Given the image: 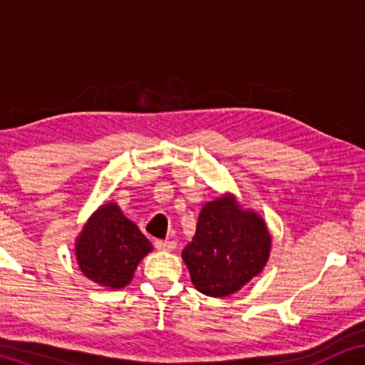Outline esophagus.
<instances>
[{"label": "esophagus", "instance_id": "34e87169", "mask_svg": "<svg viewBox=\"0 0 365 365\" xmlns=\"http://www.w3.org/2000/svg\"><path fill=\"white\" fill-rule=\"evenodd\" d=\"M154 247L159 249V251H173L174 247H176V242L174 241H168V239H156L154 241Z\"/></svg>", "mask_w": 365, "mask_h": 365}]
</instances>
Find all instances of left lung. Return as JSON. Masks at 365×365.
Wrapping results in <instances>:
<instances>
[{
	"mask_svg": "<svg viewBox=\"0 0 365 365\" xmlns=\"http://www.w3.org/2000/svg\"><path fill=\"white\" fill-rule=\"evenodd\" d=\"M271 236L256 212L242 211L234 197H217L199 214L196 236L182 259L199 292L226 297L266 266Z\"/></svg>",
	"mask_w": 365,
	"mask_h": 365,
	"instance_id": "8db88e82",
	"label": "left lung"
}]
</instances>
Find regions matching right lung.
<instances>
[{"label": "right lung", "mask_w": 365, "mask_h": 365, "mask_svg": "<svg viewBox=\"0 0 365 365\" xmlns=\"http://www.w3.org/2000/svg\"><path fill=\"white\" fill-rule=\"evenodd\" d=\"M153 246L136 224L124 217L114 202L93 214L76 241V257L83 274L111 289L133 279L134 269Z\"/></svg>", "instance_id": "obj_1"}]
</instances>
